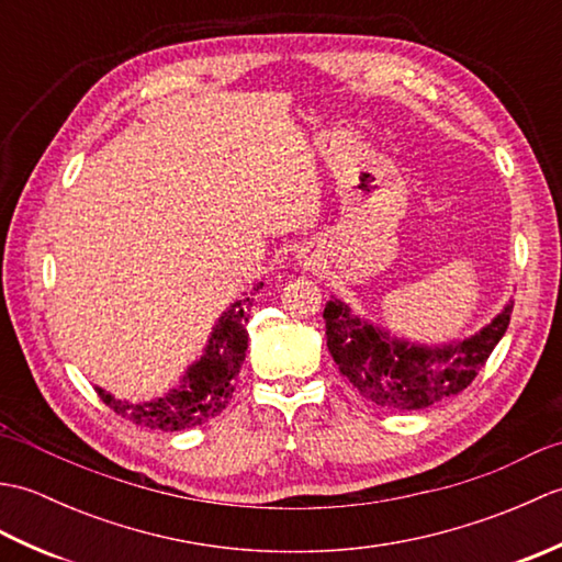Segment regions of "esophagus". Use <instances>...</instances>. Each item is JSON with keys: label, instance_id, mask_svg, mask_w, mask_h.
Wrapping results in <instances>:
<instances>
[{"label": "esophagus", "instance_id": "1", "mask_svg": "<svg viewBox=\"0 0 562 562\" xmlns=\"http://www.w3.org/2000/svg\"><path fill=\"white\" fill-rule=\"evenodd\" d=\"M300 262L304 268H314L316 266V258L314 256H300Z\"/></svg>", "mask_w": 562, "mask_h": 562}]
</instances>
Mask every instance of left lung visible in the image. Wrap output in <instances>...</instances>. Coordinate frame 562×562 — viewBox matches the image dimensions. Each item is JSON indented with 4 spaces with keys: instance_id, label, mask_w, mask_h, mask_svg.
I'll return each instance as SVG.
<instances>
[{
    "instance_id": "obj_1",
    "label": "left lung",
    "mask_w": 562,
    "mask_h": 562,
    "mask_svg": "<svg viewBox=\"0 0 562 562\" xmlns=\"http://www.w3.org/2000/svg\"><path fill=\"white\" fill-rule=\"evenodd\" d=\"M505 304L491 324L475 336L427 348L420 342L393 338L389 330L355 316L340 300L326 304V340L340 374L372 401L389 411H420L457 396L471 384L505 336L512 316Z\"/></svg>"
}]
</instances>
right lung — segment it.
Here are the masks:
<instances>
[{"mask_svg":"<svg viewBox=\"0 0 562 562\" xmlns=\"http://www.w3.org/2000/svg\"><path fill=\"white\" fill-rule=\"evenodd\" d=\"M262 282L254 284L250 294L236 300L214 324L207 348L186 369L181 386L171 389L159 398L130 403L111 396L109 391L97 386L101 401L125 420L161 429V432H178L195 425L207 423L210 417L220 415L229 403L234 384L248 350V314L254 306V296Z\"/></svg>","mask_w":562,"mask_h":562,"instance_id":"add662e5","label":"right lung"}]
</instances>
